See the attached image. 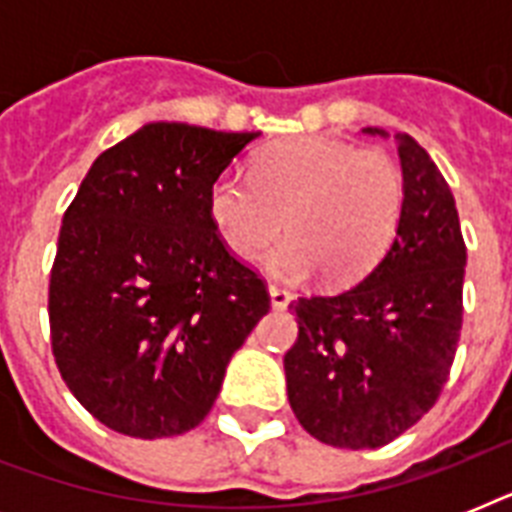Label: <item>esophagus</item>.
<instances>
[{
    "mask_svg": "<svg viewBox=\"0 0 512 512\" xmlns=\"http://www.w3.org/2000/svg\"><path fill=\"white\" fill-rule=\"evenodd\" d=\"M268 295H271V305L276 311H284L289 305V300H292V295H289L284 287H279V284H271V287H268Z\"/></svg>",
    "mask_w": 512,
    "mask_h": 512,
    "instance_id": "esophagus-1",
    "label": "esophagus"
}]
</instances>
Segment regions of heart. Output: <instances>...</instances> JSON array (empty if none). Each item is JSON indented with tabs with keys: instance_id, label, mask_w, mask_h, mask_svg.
I'll use <instances>...</instances> for the list:
<instances>
[{
	"instance_id": "heart-1",
	"label": "heart",
	"mask_w": 512,
	"mask_h": 512,
	"mask_svg": "<svg viewBox=\"0 0 512 512\" xmlns=\"http://www.w3.org/2000/svg\"><path fill=\"white\" fill-rule=\"evenodd\" d=\"M404 209V175L380 148L295 138L257 154L249 180L220 175L209 188V217L239 260H252L281 231L271 271L327 284L358 279L388 249Z\"/></svg>"
}]
</instances>
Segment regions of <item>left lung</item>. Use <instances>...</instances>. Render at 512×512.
<instances>
[{"label": "left lung", "instance_id": "1", "mask_svg": "<svg viewBox=\"0 0 512 512\" xmlns=\"http://www.w3.org/2000/svg\"><path fill=\"white\" fill-rule=\"evenodd\" d=\"M396 143L404 209L380 263L337 295L289 303L300 329L284 356L289 406L340 449L385 446L428 414L460 340L468 249L457 204L428 151L406 132Z\"/></svg>", "mask_w": 512, "mask_h": 512}]
</instances>
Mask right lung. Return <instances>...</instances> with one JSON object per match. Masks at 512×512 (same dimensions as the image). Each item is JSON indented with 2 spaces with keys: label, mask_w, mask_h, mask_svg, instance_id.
Listing matches in <instances>:
<instances>
[{
  "label": "right lung",
  "mask_w": 512,
  "mask_h": 512,
  "mask_svg": "<svg viewBox=\"0 0 512 512\" xmlns=\"http://www.w3.org/2000/svg\"><path fill=\"white\" fill-rule=\"evenodd\" d=\"M257 138L151 122L92 162L63 215L52 356L76 401L116 433L196 428L271 308L209 217L212 183Z\"/></svg>",
  "instance_id": "right-lung-1"
}]
</instances>
